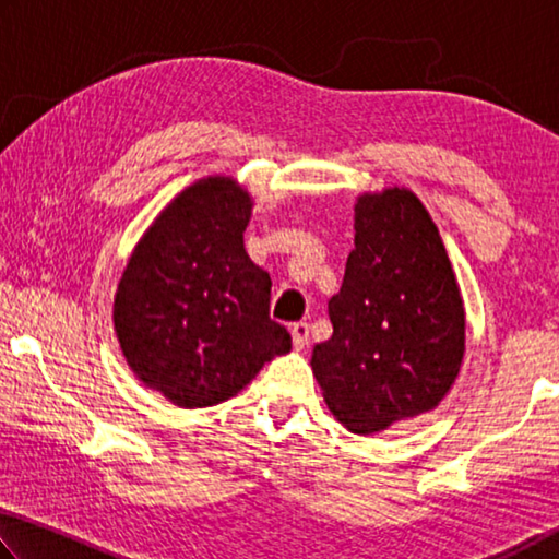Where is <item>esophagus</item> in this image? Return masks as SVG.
<instances>
[{
	"instance_id": "34e87169",
	"label": "esophagus",
	"mask_w": 559,
	"mask_h": 559,
	"mask_svg": "<svg viewBox=\"0 0 559 559\" xmlns=\"http://www.w3.org/2000/svg\"><path fill=\"white\" fill-rule=\"evenodd\" d=\"M292 344H295L297 350L307 348V344H309V324H305V321H299V324L292 326Z\"/></svg>"
}]
</instances>
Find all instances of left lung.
<instances>
[{
    "mask_svg": "<svg viewBox=\"0 0 559 559\" xmlns=\"http://www.w3.org/2000/svg\"><path fill=\"white\" fill-rule=\"evenodd\" d=\"M344 285L329 301L334 334L311 370L348 432L378 435L442 403L466 354V309L432 215L407 186L354 205Z\"/></svg>",
    "mask_w": 559,
    "mask_h": 559,
    "instance_id": "left-lung-1",
    "label": "left lung"
}]
</instances>
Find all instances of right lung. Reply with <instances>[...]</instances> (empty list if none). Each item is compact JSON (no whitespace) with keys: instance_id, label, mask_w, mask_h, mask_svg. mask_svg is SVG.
<instances>
[{"instance_id":"right-lung-1","label":"right lung","mask_w":559,"mask_h":559,"mask_svg":"<svg viewBox=\"0 0 559 559\" xmlns=\"http://www.w3.org/2000/svg\"><path fill=\"white\" fill-rule=\"evenodd\" d=\"M252 193L228 174L181 189L136 240L112 324L144 388L183 409L240 393L292 336L270 319L272 280L245 252Z\"/></svg>"}]
</instances>
